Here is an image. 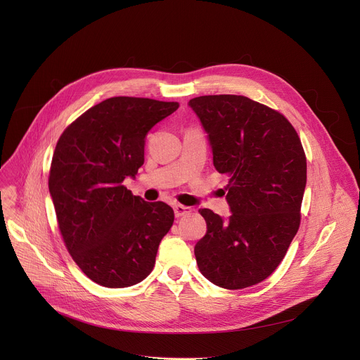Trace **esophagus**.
<instances>
[{
    "mask_svg": "<svg viewBox=\"0 0 360 360\" xmlns=\"http://www.w3.org/2000/svg\"><path fill=\"white\" fill-rule=\"evenodd\" d=\"M174 211H175V217H184L186 215L188 212H191V208L189 207H185V205H181V204H175L174 205Z\"/></svg>",
    "mask_w": 360,
    "mask_h": 360,
    "instance_id": "obj_1",
    "label": "esophagus"
}]
</instances>
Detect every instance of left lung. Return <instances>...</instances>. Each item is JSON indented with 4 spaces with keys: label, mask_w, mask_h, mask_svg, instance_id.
I'll return each mask as SVG.
<instances>
[{
    "label": "left lung",
    "mask_w": 360,
    "mask_h": 360,
    "mask_svg": "<svg viewBox=\"0 0 360 360\" xmlns=\"http://www.w3.org/2000/svg\"><path fill=\"white\" fill-rule=\"evenodd\" d=\"M208 134L214 167L228 176L226 219L200 210L207 234L195 245L200 271L215 285L240 290L266 280L300 225L306 155L291 123L245 96L189 101Z\"/></svg>",
    "instance_id": "left-lung-1"
}]
</instances>
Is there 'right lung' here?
<instances>
[{
  "mask_svg": "<svg viewBox=\"0 0 360 360\" xmlns=\"http://www.w3.org/2000/svg\"><path fill=\"white\" fill-rule=\"evenodd\" d=\"M176 102L110 97L86 110L60 136L49 189L60 233L80 270L94 283H141L174 224L165 202H146L123 184L145 162V138Z\"/></svg>",
  "mask_w": 360,
  "mask_h": 360,
  "instance_id": "right-lung-1",
  "label": "right lung"
}]
</instances>
